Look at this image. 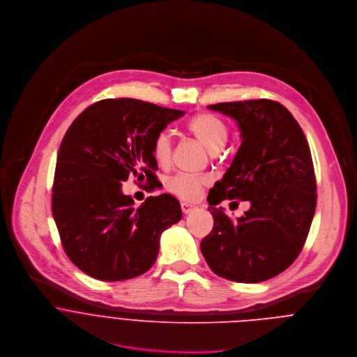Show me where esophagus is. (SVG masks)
<instances>
[{
	"instance_id": "esophagus-1",
	"label": "esophagus",
	"mask_w": 357,
	"mask_h": 357,
	"mask_svg": "<svg viewBox=\"0 0 357 357\" xmlns=\"http://www.w3.org/2000/svg\"><path fill=\"white\" fill-rule=\"evenodd\" d=\"M195 209H197L195 205H191V204H187V202H181V211H183L184 215H188V213H191Z\"/></svg>"
}]
</instances>
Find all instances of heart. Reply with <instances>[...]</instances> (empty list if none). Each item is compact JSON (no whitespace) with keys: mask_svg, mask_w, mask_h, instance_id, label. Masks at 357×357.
<instances>
[{"mask_svg":"<svg viewBox=\"0 0 357 357\" xmlns=\"http://www.w3.org/2000/svg\"><path fill=\"white\" fill-rule=\"evenodd\" d=\"M188 130L208 148L211 152L220 151L229 138V127L225 120L220 119L212 114H201L190 120ZM173 149L172 135L167 130L159 131L152 142V153L158 163L166 165L170 162ZM209 183V177L206 176H191L178 173L170 177L166 183V188L183 198V199H197L201 195V190L204 185Z\"/></svg>","mask_w":357,"mask_h":357,"instance_id":"obj_1","label":"heart"}]
</instances>
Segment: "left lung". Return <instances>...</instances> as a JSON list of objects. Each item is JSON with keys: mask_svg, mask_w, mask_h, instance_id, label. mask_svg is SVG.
I'll return each mask as SVG.
<instances>
[{"mask_svg": "<svg viewBox=\"0 0 357 357\" xmlns=\"http://www.w3.org/2000/svg\"><path fill=\"white\" fill-rule=\"evenodd\" d=\"M236 120L241 145L209 191L215 225L202 255L219 277L255 284L275 277L298 257L316 211V178L306 137L291 112L270 100L208 107ZM248 200L251 208L231 221L217 205ZM237 204V202H234Z\"/></svg>", "mask_w": 357, "mask_h": 357, "instance_id": "1", "label": "left lung"}]
</instances>
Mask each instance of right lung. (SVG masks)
<instances>
[{"label": "right lung", "mask_w": 357, "mask_h": 357, "mask_svg": "<svg viewBox=\"0 0 357 357\" xmlns=\"http://www.w3.org/2000/svg\"><path fill=\"white\" fill-rule=\"evenodd\" d=\"M132 98L104 100L82 112L59 146L52 215L69 259L101 281H123L148 271L162 233L183 218L170 194L148 197L138 208L124 195L128 176L156 180L155 135L184 116Z\"/></svg>", "instance_id": "1"}]
</instances>
